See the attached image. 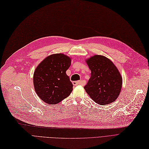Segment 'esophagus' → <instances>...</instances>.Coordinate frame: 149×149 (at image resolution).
Listing matches in <instances>:
<instances>
[{
	"label": "esophagus",
	"mask_w": 149,
	"mask_h": 149,
	"mask_svg": "<svg viewBox=\"0 0 149 149\" xmlns=\"http://www.w3.org/2000/svg\"><path fill=\"white\" fill-rule=\"evenodd\" d=\"M72 84L74 85L77 86V85H82V81H73Z\"/></svg>",
	"instance_id": "34e87169"
}]
</instances>
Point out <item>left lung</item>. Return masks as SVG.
Here are the masks:
<instances>
[{
    "label": "left lung",
    "instance_id": "obj_1",
    "mask_svg": "<svg viewBox=\"0 0 149 149\" xmlns=\"http://www.w3.org/2000/svg\"><path fill=\"white\" fill-rule=\"evenodd\" d=\"M91 77L84 88L96 103L106 105L118 98L122 86V77L111 60L96 54L85 59Z\"/></svg>",
    "mask_w": 149,
    "mask_h": 149
}]
</instances>
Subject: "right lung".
I'll use <instances>...</instances> for the list:
<instances>
[{"mask_svg": "<svg viewBox=\"0 0 149 149\" xmlns=\"http://www.w3.org/2000/svg\"><path fill=\"white\" fill-rule=\"evenodd\" d=\"M71 58L63 53L49 55L38 64L34 71L33 83L41 100L49 104H56L68 97L73 85L66 74Z\"/></svg>", "mask_w": 149, "mask_h": 149, "instance_id": "1", "label": "right lung"}]
</instances>
